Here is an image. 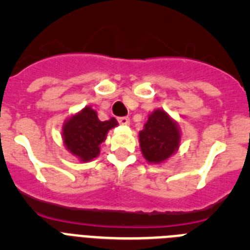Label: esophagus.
Wrapping results in <instances>:
<instances>
[{
    "instance_id": "esophagus-1",
    "label": "esophagus",
    "mask_w": 250,
    "mask_h": 250,
    "mask_svg": "<svg viewBox=\"0 0 250 250\" xmlns=\"http://www.w3.org/2000/svg\"><path fill=\"white\" fill-rule=\"evenodd\" d=\"M118 121L120 125H129L130 119L127 116H121V118H118Z\"/></svg>"
}]
</instances>
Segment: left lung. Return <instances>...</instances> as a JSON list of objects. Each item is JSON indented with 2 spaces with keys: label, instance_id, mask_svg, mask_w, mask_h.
Wrapping results in <instances>:
<instances>
[{
  "label": "left lung",
  "instance_id": "obj_1",
  "mask_svg": "<svg viewBox=\"0 0 250 250\" xmlns=\"http://www.w3.org/2000/svg\"><path fill=\"white\" fill-rule=\"evenodd\" d=\"M141 152L149 163L160 164L178 150L180 131L175 121L164 110L149 115L144 129L139 132Z\"/></svg>",
  "mask_w": 250,
  "mask_h": 250
}]
</instances>
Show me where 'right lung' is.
I'll return each mask as SVG.
<instances>
[{
	"label": "right lung",
	"instance_id": "obj_1",
	"mask_svg": "<svg viewBox=\"0 0 250 250\" xmlns=\"http://www.w3.org/2000/svg\"><path fill=\"white\" fill-rule=\"evenodd\" d=\"M116 125L118 121L115 118L100 121L96 111L86 106L65 123L63 143L72 155L81 161H90L100 154V145L105 141L107 131Z\"/></svg>",
	"mask_w": 250,
	"mask_h": 250
}]
</instances>
